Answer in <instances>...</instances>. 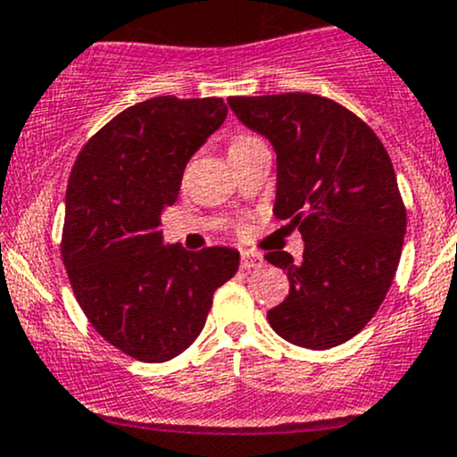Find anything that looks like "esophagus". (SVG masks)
<instances>
[{
  "mask_svg": "<svg viewBox=\"0 0 457 457\" xmlns=\"http://www.w3.org/2000/svg\"><path fill=\"white\" fill-rule=\"evenodd\" d=\"M262 262V258L254 254V252H243L241 254V267L243 270H252V267H258Z\"/></svg>",
  "mask_w": 457,
  "mask_h": 457,
  "instance_id": "1",
  "label": "esophagus"
}]
</instances>
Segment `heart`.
I'll return each mask as SVG.
<instances>
[{
	"instance_id": "heart-1",
	"label": "heart",
	"mask_w": 457,
	"mask_h": 457,
	"mask_svg": "<svg viewBox=\"0 0 457 457\" xmlns=\"http://www.w3.org/2000/svg\"><path fill=\"white\" fill-rule=\"evenodd\" d=\"M247 141H252V137H237V139L229 143V147H238V145H243V143H247Z\"/></svg>"
}]
</instances>
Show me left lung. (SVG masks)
<instances>
[{
	"mask_svg": "<svg viewBox=\"0 0 457 457\" xmlns=\"http://www.w3.org/2000/svg\"><path fill=\"white\" fill-rule=\"evenodd\" d=\"M228 104L274 147V214L305 241L301 261L265 254L289 278L287 298L267 320L298 347L343 345L385 301L403 252L407 210L389 154L362 119L325 96L287 92Z\"/></svg>",
	"mask_w": 457,
	"mask_h": 457,
	"instance_id": "8db88e82",
	"label": "left lung"
}]
</instances>
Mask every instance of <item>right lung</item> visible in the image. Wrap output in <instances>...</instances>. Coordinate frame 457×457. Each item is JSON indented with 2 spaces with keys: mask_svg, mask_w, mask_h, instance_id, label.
Instances as JSON below:
<instances>
[{
  "mask_svg": "<svg viewBox=\"0 0 457 457\" xmlns=\"http://www.w3.org/2000/svg\"><path fill=\"white\" fill-rule=\"evenodd\" d=\"M225 117L219 96H154L105 123L72 165L62 237L72 292L90 325L141 362L186 352L238 270L232 247L187 252L161 232L187 161Z\"/></svg>",
  "mask_w": 457,
  "mask_h": 457,
  "instance_id": "obj_1",
  "label": "right lung"
}]
</instances>
